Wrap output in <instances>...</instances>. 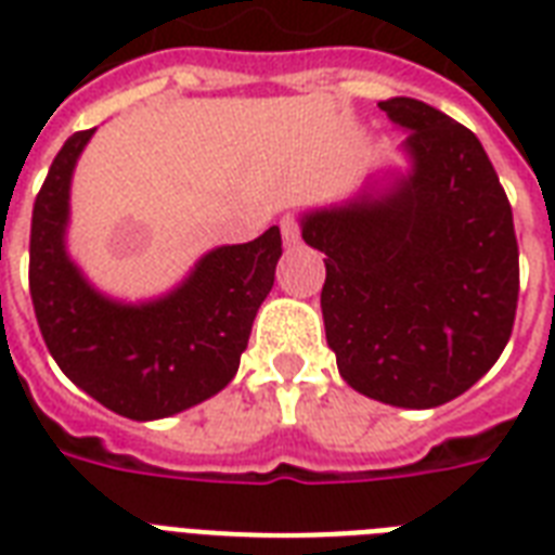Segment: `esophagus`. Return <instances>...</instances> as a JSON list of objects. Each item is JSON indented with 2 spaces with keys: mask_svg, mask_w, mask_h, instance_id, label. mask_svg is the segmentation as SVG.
<instances>
[{
  "mask_svg": "<svg viewBox=\"0 0 555 555\" xmlns=\"http://www.w3.org/2000/svg\"><path fill=\"white\" fill-rule=\"evenodd\" d=\"M279 227H282V242H285L287 247L299 242V224H296V218L285 216V218H282V224H279Z\"/></svg>",
  "mask_w": 555,
  "mask_h": 555,
  "instance_id": "esophagus-1",
  "label": "esophagus"
}]
</instances>
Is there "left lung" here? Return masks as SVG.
<instances>
[{"mask_svg":"<svg viewBox=\"0 0 555 555\" xmlns=\"http://www.w3.org/2000/svg\"><path fill=\"white\" fill-rule=\"evenodd\" d=\"M379 108L405 132V167L305 209L299 227L325 253L320 305L339 377L379 403L435 409L473 388L513 334V209L466 126L412 98Z\"/></svg>","mask_w":555,"mask_h":555,"instance_id":"1","label":"left lung"}]
</instances>
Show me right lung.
I'll return each instance as SVG.
<instances>
[{"mask_svg": "<svg viewBox=\"0 0 555 555\" xmlns=\"http://www.w3.org/2000/svg\"><path fill=\"white\" fill-rule=\"evenodd\" d=\"M94 129L72 134L34 204L30 299L63 374L129 421H160L204 403L235 377L253 320L282 256L279 227L201 256L152 299L103 294L68 253L72 178Z\"/></svg>", "mask_w": 555, "mask_h": 555, "instance_id": "right-lung-1", "label": "right lung"}]
</instances>
